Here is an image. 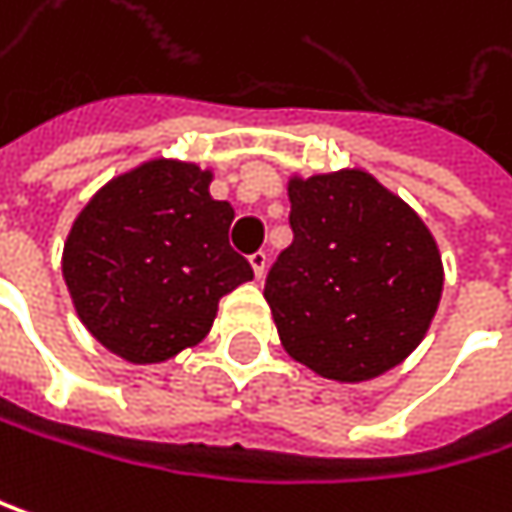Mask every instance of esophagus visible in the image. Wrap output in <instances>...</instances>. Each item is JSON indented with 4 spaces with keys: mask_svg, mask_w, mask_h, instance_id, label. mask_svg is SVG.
<instances>
[{
    "mask_svg": "<svg viewBox=\"0 0 512 512\" xmlns=\"http://www.w3.org/2000/svg\"><path fill=\"white\" fill-rule=\"evenodd\" d=\"M267 251H254V254H248V264H251V270H254V276L258 279H264V273H267Z\"/></svg>",
    "mask_w": 512,
    "mask_h": 512,
    "instance_id": "esophagus-1",
    "label": "esophagus"
}]
</instances>
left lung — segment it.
Listing matches in <instances>:
<instances>
[{"label":"left lung","mask_w":512,"mask_h":512,"mask_svg":"<svg viewBox=\"0 0 512 512\" xmlns=\"http://www.w3.org/2000/svg\"><path fill=\"white\" fill-rule=\"evenodd\" d=\"M288 191L294 242L264 282L285 351L348 384L393 369L441 300L432 233L363 170L294 179Z\"/></svg>","instance_id":"obj_1"}]
</instances>
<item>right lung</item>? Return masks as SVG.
I'll use <instances>...</instances> for the list:
<instances>
[{
  "instance_id": "obj_1",
  "label": "right lung",
  "mask_w": 512,
  "mask_h": 512,
  "mask_svg": "<svg viewBox=\"0 0 512 512\" xmlns=\"http://www.w3.org/2000/svg\"><path fill=\"white\" fill-rule=\"evenodd\" d=\"M233 206L209 173L149 161L107 182L77 215L62 276L86 330L128 363H161L197 345L218 300L254 279L227 242Z\"/></svg>"
}]
</instances>
